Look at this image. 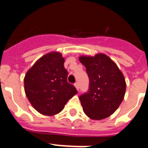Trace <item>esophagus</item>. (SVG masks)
Instances as JSON below:
<instances>
[{"label":"esophagus","mask_w":148,"mask_h":148,"mask_svg":"<svg viewBox=\"0 0 148 148\" xmlns=\"http://www.w3.org/2000/svg\"><path fill=\"white\" fill-rule=\"evenodd\" d=\"M74 86H75V88H76V90L78 91V90H79V84H78V83H75V84H74Z\"/></svg>","instance_id":"esophagus-1"}]
</instances>
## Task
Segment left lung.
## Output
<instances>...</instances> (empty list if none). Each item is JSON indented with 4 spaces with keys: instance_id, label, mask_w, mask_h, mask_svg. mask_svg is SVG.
<instances>
[{
    "instance_id": "1",
    "label": "left lung",
    "mask_w": 148,
    "mask_h": 148,
    "mask_svg": "<svg viewBox=\"0 0 148 148\" xmlns=\"http://www.w3.org/2000/svg\"><path fill=\"white\" fill-rule=\"evenodd\" d=\"M90 79L88 92L79 96L83 110L89 118L101 120L118 109L125 97L126 82L118 66L104 53L78 58Z\"/></svg>"
}]
</instances>
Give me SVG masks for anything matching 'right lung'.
Segmentation results:
<instances>
[{
	"label": "right lung",
	"mask_w": 148,
	"mask_h": 148,
	"mask_svg": "<svg viewBox=\"0 0 148 148\" xmlns=\"http://www.w3.org/2000/svg\"><path fill=\"white\" fill-rule=\"evenodd\" d=\"M64 64V58L61 53L51 52L39 58L25 75L26 95L40 114H58L78 92L67 82L68 73Z\"/></svg>",
	"instance_id": "add662e5"
}]
</instances>
